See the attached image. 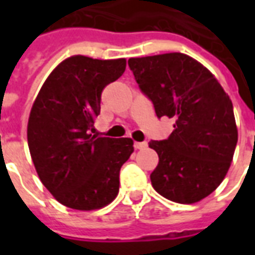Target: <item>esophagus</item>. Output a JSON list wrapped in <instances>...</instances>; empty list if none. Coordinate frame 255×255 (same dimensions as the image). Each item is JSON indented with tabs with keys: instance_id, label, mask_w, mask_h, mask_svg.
Returning <instances> with one entry per match:
<instances>
[{
	"instance_id": "obj_1",
	"label": "esophagus",
	"mask_w": 255,
	"mask_h": 255,
	"mask_svg": "<svg viewBox=\"0 0 255 255\" xmlns=\"http://www.w3.org/2000/svg\"><path fill=\"white\" fill-rule=\"evenodd\" d=\"M147 145H148L147 141H136V143L133 144L135 149H144V148H147Z\"/></svg>"
}]
</instances>
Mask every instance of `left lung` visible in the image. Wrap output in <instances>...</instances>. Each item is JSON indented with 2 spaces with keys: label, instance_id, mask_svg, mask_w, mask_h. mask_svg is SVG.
Here are the masks:
<instances>
[{
  "label": "left lung",
  "instance_id": "1",
  "mask_svg": "<svg viewBox=\"0 0 255 255\" xmlns=\"http://www.w3.org/2000/svg\"><path fill=\"white\" fill-rule=\"evenodd\" d=\"M128 66L157 118H174L165 140H151L159 155L152 186L170 201L193 204L222 182L238 132L229 95L209 70L181 53L131 58Z\"/></svg>",
  "mask_w": 255,
  "mask_h": 255
}]
</instances>
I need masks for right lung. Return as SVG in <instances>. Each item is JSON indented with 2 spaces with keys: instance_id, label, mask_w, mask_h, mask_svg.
<instances>
[{
  "instance_id": "right-lung-1",
  "label": "right lung",
  "mask_w": 255,
  "mask_h": 255,
  "mask_svg": "<svg viewBox=\"0 0 255 255\" xmlns=\"http://www.w3.org/2000/svg\"><path fill=\"white\" fill-rule=\"evenodd\" d=\"M124 70L123 58H67L34 102L27 124L30 155L42 184L67 208L99 209L118 196L120 168L133 152V141L89 131L100 114L103 88Z\"/></svg>"
}]
</instances>
